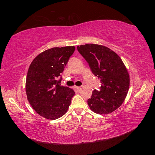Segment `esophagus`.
<instances>
[{"label":"esophagus","instance_id":"1","mask_svg":"<svg viewBox=\"0 0 155 155\" xmlns=\"http://www.w3.org/2000/svg\"><path fill=\"white\" fill-rule=\"evenodd\" d=\"M74 89H75V90H77V91H81V89H82V87H80V86H79V87H78V86H75Z\"/></svg>","mask_w":155,"mask_h":155}]
</instances>
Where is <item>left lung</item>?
I'll return each instance as SVG.
<instances>
[{
	"mask_svg": "<svg viewBox=\"0 0 155 155\" xmlns=\"http://www.w3.org/2000/svg\"><path fill=\"white\" fill-rule=\"evenodd\" d=\"M77 50L88 63L91 72L101 79L99 90L92 91L87 100L90 109L97 114L111 113L123 103L129 88V75L120 57L104 46L87 44Z\"/></svg>",
	"mask_w": 155,
	"mask_h": 155,
	"instance_id": "8db88e82",
	"label": "left lung"
}]
</instances>
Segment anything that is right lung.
Here are the masks:
<instances>
[{
  "instance_id": "add662e5",
  "label": "right lung",
  "mask_w": 155,
  "mask_h": 155,
  "mask_svg": "<svg viewBox=\"0 0 155 155\" xmlns=\"http://www.w3.org/2000/svg\"><path fill=\"white\" fill-rule=\"evenodd\" d=\"M74 46L55 47L37 56L28 68L26 92L28 101L39 115L49 120L67 112L75 92L60 85L62 72L72 55Z\"/></svg>"
}]
</instances>
